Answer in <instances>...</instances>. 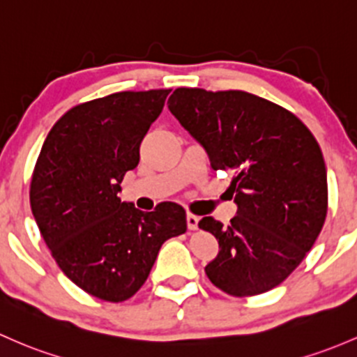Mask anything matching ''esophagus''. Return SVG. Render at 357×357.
<instances>
[{"label":"esophagus","instance_id":"34e87169","mask_svg":"<svg viewBox=\"0 0 357 357\" xmlns=\"http://www.w3.org/2000/svg\"><path fill=\"white\" fill-rule=\"evenodd\" d=\"M198 217L193 215V213H186V224H188V227L191 229V231H197L198 229Z\"/></svg>","mask_w":357,"mask_h":357}]
</instances>
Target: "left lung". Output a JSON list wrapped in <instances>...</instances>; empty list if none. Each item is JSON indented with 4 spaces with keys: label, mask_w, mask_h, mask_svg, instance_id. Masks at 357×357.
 Instances as JSON below:
<instances>
[{
    "label": "left lung",
    "mask_w": 357,
    "mask_h": 357,
    "mask_svg": "<svg viewBox=\"0 0 357 357\" xmlns=\"http://www.w3.org/2000/svg\"><path fill=\"white\" fill-rule=\"evenodd\" d=\"M167 106L213 171L234 174L231 224L213 217L198 222L219 241V255L205 267L210 282L236 298L279 286L327 217V169L313 133L291 111L243 90L181 87Z\"/></svg>",
    "instance_id": "left-lung-1"
}]
</instances>
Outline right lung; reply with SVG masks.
<instances>
[{
	"label": "right lung",
	"mask_w": 357,
	"mask_h": 357,
	"mask_svg": "<svg viewBox=\"0 0 357 357\" xmlns=\"http://www.w3.org/2000/svg\"><path fill=\"white\" fill-rule=\"evenodd\" d=\"M171 90L116 92L71 107L52 126L30 181V207L66 277L102 301L130 299L160 246L186 231L181 205L142 212L118 193Z\"/></svg>",
	"instance_id": "obj_1"
}]
</instances>
